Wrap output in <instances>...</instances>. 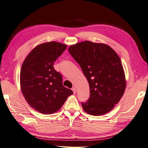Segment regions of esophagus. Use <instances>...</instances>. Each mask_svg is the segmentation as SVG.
Returning <instances> with one entry per match:
<instances>
[{
    "label": "esophagus",
    "mask_w": 148,
    "mask_h": 148,
    "mask_svg": "<svg viewBox=\"0 0 148 148\" xmlns=\"http://www.w3.org/2000/svg\"><path fill=\"white\" fill-rule=\"evenodd\" d=\"M71 89H72V91H73V92L74 94H75V93H76V92H77V91H76V88H75V87H73V88H72Z\"/></svg>",
    "instance_id": "obj_1"
}]
</instances>
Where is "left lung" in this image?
<instances>
[{
    "mask_svg": "<svg viewBox=\"0 0 148 148\" xmlns=\"http://www.w3.org/2000/svg\"><path fill=\"white\" fill-rule=\"evenodd\" d=\"M68 51L89 82L90 97L82 103L84 110L96 116L110 112L126 89L125 71L119 56L106 44L89 41L71 45Z\"/></svg>",
    "mask_w": 148,
    "mask_h": 148,
    "instance_id": "left-lung-1",
    "label": "left lung"
}]
</instances>
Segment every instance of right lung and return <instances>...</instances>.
<instances>
[{
	"mask_svg": "<svg viewBox=\"0 0 148 148\" xmlns=\"http://www.w3.org/2000/svg\"><path fill=\"white\" fill-rule=\"evenodd\" d=\"M67 45L51 41L38 45L24 60L20 71V87L28 104L43 114L56 112L62 107L71 89L62 85V75L53 63Z\"/></svg>",
	"mask_w": 148,
	"mask_h": 148,
	"instance_id": "right-lung-1",
	"label": "right lung"
}]
</instances>
